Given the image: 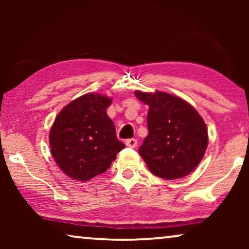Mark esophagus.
<instances>
[{"label":"esophagus","instance_id":"34e87169","mask_svg":"<svg viewBox=\"0 0 249 249\" xmlns=\"http://www.w3.org/2000/svg\"><path fill=\"white\" fill-rule=\"evenodd\" d=\"M125 145L128 146V147H131V148H135L136 146H137V139L135 138H131V139H127L125 141Z\"/></svg>","mask_w":249,"mask_h":249}]
</instances>
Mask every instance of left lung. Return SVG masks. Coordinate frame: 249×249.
Instances as JSON below:
<instances>
[{
	"label": "left lung",
	"mask_w": 249,
	"mask_h": 249,
	"mask_svg": "<svg viewBox=\"0 0 249 249\" xmlns=\"http://www.w3.org/2000/svg\"><path fill=\"white\" fill-rule=\"evenodd\" d=\"M136 97L148 105V135L138 152L149 171L162 179L188 176L205 154L209 135L203 118L182 98L165 91L145 93Z\"/></svg>",
	"instance_id": "obj_1"
}]
</instances>
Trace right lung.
<instances>
[{
    "label": "right lung",
    "instance_id": "add662e5",
    "mask_svg": "<svg viewBox=\"0 0 249 249\" xmlns=\"http://www.w3.org/2000/svg\"><path fill=\"white\" fill-rule=\"evenodd\" d=\"M112 98L90 93L70 102L54 120L50 146L54 161L68 177L87 181L107 171L122 148L107 108Z\"/></svg>",
    "mask_w": 249,
    "mask_h": 249
}]
</instances>
